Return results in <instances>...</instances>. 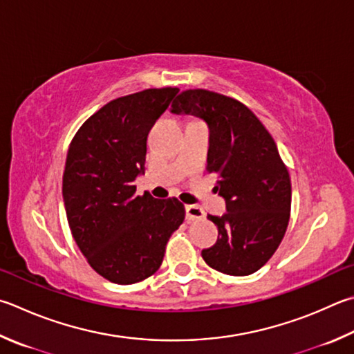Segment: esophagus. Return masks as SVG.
<instances>
[{
    "instance_id": "34e87169",
    "label": "esophagus",
    "mask_w": 354,
    "mask_h": 354,
    "mask_svg": "<svg viewBox=\"0 0 354 354\" xmlns=\"http://www.w3.org/2000/svg\"><path fill=\"white\" fill-rule=\"evenodd\" d=\"M185 218H187L189 221L201 220V218H204V210L195 204L185 205Z\"/></svg>"
}]
</instances>
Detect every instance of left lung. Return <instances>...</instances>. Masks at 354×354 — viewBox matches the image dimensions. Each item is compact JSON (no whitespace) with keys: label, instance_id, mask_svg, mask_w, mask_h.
<instances>
[{"label":"left lung","instance_id":"left-lung-1","mask_svg":"<svg viewBox=\"0 0 354 354\" xmlns=\"http://www.w3.org/2000/svg\"><path fill=\"white\" fill-rule=\"evenodd\" d=\"M171 113L205 122L207 170L226 201V214L207 216L218 240L203 249L204 261L227 275L259 271L283 240L291 212V179L272 136L241 102L207 89L184 91Z\"/></svg>","mask_w":354,"mask_h":354}]
</instances>
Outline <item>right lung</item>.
Masks as SVG:
<instances>
[{
	"mask_svg": "<svg viewBox=\"0 0 354 354\" xmlns=\"http://www.w3.org/2000/svg\"><path fill=\"white\" fill-rule=\"evenodd\" d=\"M153 88L111 100L93 114L69 145L63 201L77 246L95 272L119 285L155 274L185 209L176 198L136 196L145 171L147 138L178 95Z\"/></svg>",
	"mask_w": 354,
	"mask_h": 354,
	"instance_id": "1",
	"label": "right lung"
}]
</instances>
